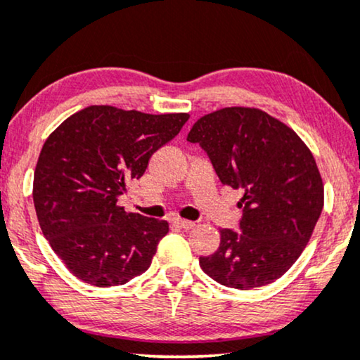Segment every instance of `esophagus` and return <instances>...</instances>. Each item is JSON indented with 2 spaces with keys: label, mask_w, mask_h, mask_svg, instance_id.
I'll list each match as a JSON object with an SVG mask.
<instances>
[{
  "label": "esophagus",
  "mask_w": 360,
  "mask_h": 360,
  "mask_svg": "<svg viewBox=\"0 0 360 360\" xmlns=\"http://www.w3.org/2000/svg\"><path fill=\"white\" fill-rule=\"evenodd\" d=\"M174 224L177 227H181V229H193L195 226L193 221H186V219H174Z\"/></svg>",
  "instance_id": "esophagus-1"
}]
</instances>
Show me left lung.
Listing matches in <instances>:
<instances>
[{
    "label": "left lung",
    "instance_id": "1",
    "mask_svg": "<svg viewBox=\"0 0 360 360\" xmlns=\"http://www.w3.org/2000/svg\"><path fill=\"white\" fill-rule=\"evenodd\" d=\"M211 159L221 183L243 189L240 233L221 229V244L199 257L209 277L248 290L271 284L297 261L324 207V184L306 143L257 108H222L188 134Z\"/></svg>",
    "mask_w": 360,
    "mask_h": 360
}]
</instances>
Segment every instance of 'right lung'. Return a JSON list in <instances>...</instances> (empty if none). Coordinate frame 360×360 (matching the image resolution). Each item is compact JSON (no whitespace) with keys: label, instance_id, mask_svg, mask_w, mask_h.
Wrapping results in <instances>:
<instances>
[{"label":"right lung","instance_id":"1","mask_svg":"<svg viewBox=\"0 0 360 360\" xmlns=\"http://www.w3.org/2000/svg\"><path fill=\"white\" fill-rule=\"evenodd\" d=\"M188 120V112L88 106L48 136L36 162L33 201L44 238L72 276L111 288L148 271L169 224L126 212L117 198Z\"/></svg>","mask_w":360,"mask_h":360}]
</instances>
